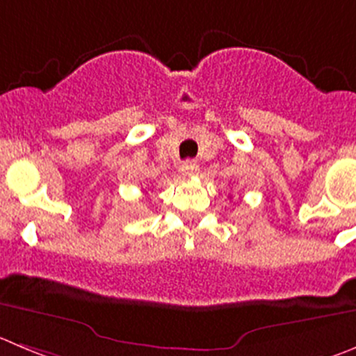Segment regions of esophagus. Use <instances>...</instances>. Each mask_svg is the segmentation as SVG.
Masks as SVG:
<instances>
[{"mask_svg":"<svg viewBox=\"0 0 356 356\" xmlns=\"http://www.w3.org/2000/svg\"><path fill=\"white\" fill-rule=\"evenodd\" d=\"M180 169H181V175L184 176H195L199 171V165H197V162H194L188 159V161H185L184 164H181Z\"/></svg>","mask_w":356,"mask_h":356,"instance_id":"1","label":"esophagus"}]
</instances>
